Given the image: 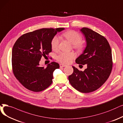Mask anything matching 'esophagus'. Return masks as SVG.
Instances as JSON below:
<instances>
[{
    "mask_svg": "<svg viewBox=\"0 0 123 123\" xmlns=\"http://www.w3.org/2000/svg\"><path fill=\"white\" fill-rule=\"evenodd\" d=\"M60 67H61V68H62V67H66V66H66V65H65L62 64V63H61V64L60 65Z\"/></svg>",
    "mask_w": 123,
    "mask_h": 123,
    "instance_id": "esophagus-1",
    "label": "esophagus"
}]
</instances>
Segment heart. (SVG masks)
<instances>
[{"label": "heart", "mask_w": 123, "mask_h": 123, "mask_svg": "<svg viewBox=\"0 0 123 123\" xmlns=\"http://www.w3.org/2000/svg\"><path fill=\"white\" fill-rule=\"evenodd\" d=\"M68 41L74 45V47L78 50H82L84 48V45L81 43L82 41V36L80 34L74 31H69L62 34ZM60 38L57 36L54 37L51 43V46L52 50L56 51L58 49ZM75 57V54L73 52H62L57 55V60L60 62L68 64L70 63L74 58Z\"/></svg>", "instance_id": "obj_1"}]
</instances>
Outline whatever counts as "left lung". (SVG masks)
Returning a JSON list of instances; mask_svg holds the SVG:
<instances>
[{"label": "left lung", "instance_id": "obj_1", "mask_svg": "<svg viewBox=\"0 0 123 123\" xmlns=\"http://www.w3.org/2000/svg\"><path fill=\"white\" fill-rule=\"evenodd\" d=\"M80 31L84 36L86 46L76 62L87 66L83 71L73 67L74 72L68 76L71 85L82 93H89L98 89L109 77L112 70V53L105 37L87 28Z\"/></svg>", "mask_w": 123, "mask_h": 123}]
</instances>
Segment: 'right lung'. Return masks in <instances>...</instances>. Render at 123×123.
<instances>
[{
	"mask_svg": "<svg viewBox=\"0 0 123 123\" xmlns=\"http://www.w3.org/2000/svg\"><path fill=\"white\" fill-rule=\"evenodd\" d=\"M65 28H43L25 34L14 43L12 49V67L14 76L28 90L39 92L52 82L53 73L60 68L52 62L46 68L39 65L42 55L52 51L51 41L57 32Z\"/></svg>",
	"mask_w": 123,
	"mask_h": 123,
	"instance_id": "obj_1",
	"label": "right lung"
}]
</instances>
